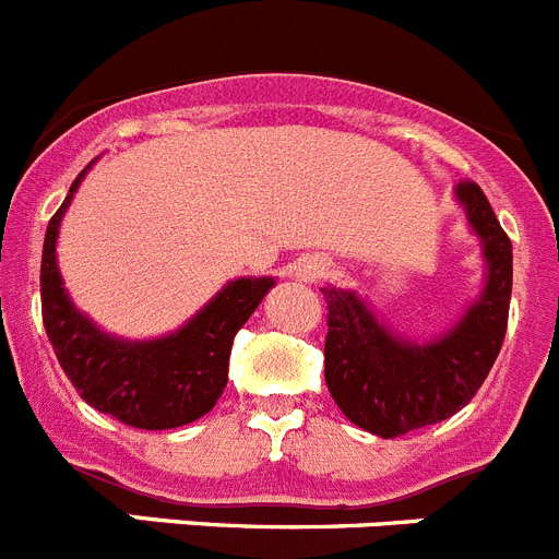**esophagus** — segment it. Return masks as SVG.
I'll use <instances>...</instances> for the list:
<instances>
[{
    "label": "esophagus",
    "instance_id": "esophagus-1",
    "mask_svg": "<svg viewBox=\"0 0 559 559\" xmlns=\"http://www.w3.org/2000/svg\"><path fill=\"white\" fill-rule=\"evenodd\" d=\"M331 270L329 259L323 255H306V259L298 261V267H295V275L300 281H317V278H325Z\"/></svg>",
    "mask_w": 559,
    "mask_h": 559
}]
</instances>
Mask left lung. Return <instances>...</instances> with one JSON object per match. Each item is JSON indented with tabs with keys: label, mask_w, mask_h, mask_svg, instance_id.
I'll return each instance as SVG.
<instances>
[{
	"label": "left lung",
	"mask_w": 559,
	"mask_h": 559,
	"mask_svg": "<svg viewBox=\"0 0 559 559\" xmlns=\"http://www.w3.org/2000/svg\"><path fill=\"white\" fill-rule=\"evenodd\" d=\"M454 200L479 239L485 284L449 331L424 342L412 340L390 329L356 289L323 286L331 399L350 424L384 440L440 424L471 404L504 342L512 242L479 186L465 180L454 189Z\"/></svg>",
	"instance_id": "8db88e82"
}]
</instances>
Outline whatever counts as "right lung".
Instances as JSON below:
<instances>
[{
    "label": "right lung",
    "mask_w": 559,
    "mask_h": 559,
    "mask_svg": "<svg viewBox=\"0 0 559 559\" xmlns=\"http://www.w3.org/2000/svg\"><path fill=\"white\" fill-rule=\"evenodd\" d=\"M49 219L41 255V314L63 373L85 404L133 429H175L214 409L228 384L236 331L259 309L275 278H234L178 331L155 340H124L99 329L69 298L58 270V234L85 173Z\"/></svg>",
    "instance_id": "obj_1"
}]
</instances>
